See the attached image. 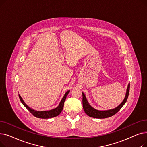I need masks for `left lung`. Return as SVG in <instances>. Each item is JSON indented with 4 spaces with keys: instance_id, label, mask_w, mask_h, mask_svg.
Listing matches in <instances>:
<instances>
[{
    "instance_id": "left-lung-1",
    "label": "left lung",
    "mask_w": 147,
    "mask_h": 147,
    "mask_svg": "<svg viewBox=\"0 0 147 147\" xmlns=\"http://www.w3.org/2000/svg\"><path fill=\"white\" fill-rule=\"evenodd\" d=\"M129 89H130V83H129L127 86L126 96L124 100L123 101V102L118 107L115 108V109L112 110H106V111L97 110L94 109L92 107H91V105L88 102V100L86 98L85 95H84L83 92H82V95H83L82 102H83V110L84 112L86 113V114L88 115H89V117H91L97 118V119H105V118L113 116V115L116 114L121 109V108L126 102L128 96H129Z\"/></svg>"
}]
</instances>
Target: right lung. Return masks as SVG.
<instances>
[{"label": "right lung", "instance_id": "obj_1", "mask_svg": "<svg viewBox=\"0 0 147 147\" xmlns=\"http://www.w3.org/2000/svg\"><path fill=\"white\" fill-rule=\"evenodd\" d=\"M69 90H68L65 94L64 97L63 98V99H62V100L61 101L59 105L57 107H56L55 109H52L51 110L42 111H36L32 109H31V108L29 107L24 102V101H23V99H22L21 96L20 95H19V98H20V99L21 103L24 105V106L34 115V117H37V118H40V119H50V118H52V117L57 116V115H58L61 113L62 110H63V109L64 102L65 101L66 98L69 93Z\"/></svg>", "mask_w": 147, "mask_h": 147}]
</instances>
